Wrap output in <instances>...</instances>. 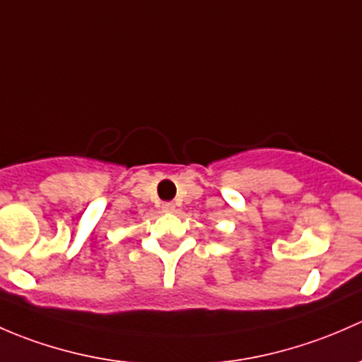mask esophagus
Masks as SVG:
<instances>
[{"mask_svg": "<svg viewBox=\"0 0 362 362\" xmlns=\"http://www.w3.org/2000/svg\"><path fill=\"white\" fill-rule=\"evenodd\" d=\"M162 209H163V211H165V212H173L174 209H176V206H174L173 202H163V204H162Z\"/></svg>", "mask_w": 362, "mask_h": 362, "instance_id": "34e87169", "label": "esophagus"}]
</instances>
